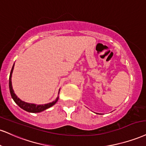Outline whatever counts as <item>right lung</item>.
Masks as SVG:
<instances>
[{
    "instance_id": "obj_1",
    "label": "right lung",
    "mask_w": 146,
    "mask_h": 146,
    "mask_svg": "<svg viewBox=\"0 0 146 146\" xmlns=\"http://www.w3.org/2000/svg\"><path fill=\"white\" fill-rule=\"evenodd\" d=\"M13 67H14V64L13 67L11 68V73H10L9 83V90H10V93H11L12 99H13V101L15 102V103H16L20 108L23 109V110H25L26 111L31 112V113H38V112L44 111V110L51 108V107L53 106L54 105L56 104V103L58 101V97L55 101L52 102V103H48V104L38 105H35V104H31V103H26V102L22 101V100H20L19 98H17V96L15 95V94L14 93V91L13 90V88H12V84H11V75H12V73H13Z\"/></svg>"
}]
</instances>
